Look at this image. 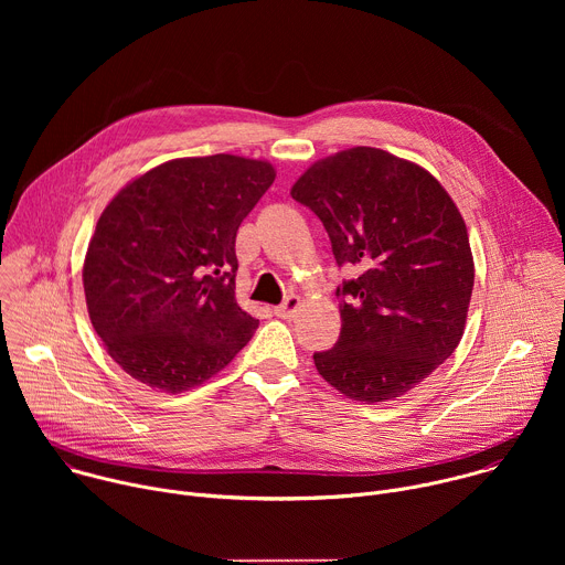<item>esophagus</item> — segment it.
I'll return each mask as SVG.
<instances>
[{"label":"esophagus","mask_w":565,"mask_h":565,"mask_svg":"<svg viewBox=\"0 0 565 565\" xmlns=\"http://www.w3.org/2000/svg\"><path fill=\"white\" fill-rule=\"evenodd\" d=\"M299 306H301V299H299L297 295H288V297L284 299V303H279V306L275 308V315L281 317V319H290V317H295V312L299 310Z\"/></svg>","instance_id":"obj_1"}]
</instances>
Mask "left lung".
<instances>
[{
    "mask_svg": "<svg viewBox=\"0 0 565 565\" xmlns=\"http://www.w3.org/2000/svg\"><path fill=\"white\" fill-rule=\"evenodd\" d=\"M329 232L342 331L315 353L319 375L351 399L384 402L429 377L458 347L473 288L465 221L423 168L375 147L317 160L290 190Z\"/></svg>",
    "mask_w": 565,
    "mask_h": 565,
    "instance_id": "1",
    "label": "left lung"
}]
</instances>
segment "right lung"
I'll return each mask as SVG.
<instances>
[{
    "label": "right lung",
    "instance_id": "right-lung-1",
    "mask_svg": "<svg viewBox=\"0 0 565 565\" xmlns=\"http://www.w3.org/2000/svg\"><path fill=\"white\" fill-rule=\"evenodd\" d=\"M275 181L266 160L214 153L158 166L98 218L83 281L114 362L168 393L203 384L255 335L234 299L236 230Z\"/></svg>",
    "mask_w": 565,
    "mask_h": 565
}]
</instances>
